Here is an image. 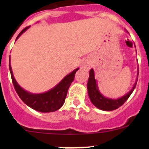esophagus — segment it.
I'll return each instance as SVG.
<instances>
[{
    "label": "esophagus",
    "mask_w": 149,
    "mask_h": 149,
    "mask_svg": "<svg viewBox=\"0 0 149 149\" xmlns=\"http://www.w3.org/2000/svg\"><path fill=\"white\" fill-rule=\"evenodd\" d=\"M84 67L85 68L88 69L90 68V64L88 63H84Z\"/></svg>",
    "instance_id": "34e87169"
}]
</instances>
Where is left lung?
Segmentation results:
<instances>
[{"mask_svg": "<svg viewBox=\"0 0 149 149\" xmlns=\"http://www.w3.org/2000/svg\"><path fill=\"white\" fill-rule=\"evenodd\" d=\"M138 76H139V70H138ZM137 81L138 79H136V81L134 86H133V88L123 97L119 99H117V100L107 98V97H104L102 94L100 93L97 81H96L95 77H94V71L93 69H91L89 71V78H88V84H87L88 94V96H89L90 100L96 107L102 109V110H115V109L121 107L123 104L125 102L126 100L129 98V97L131 95L132 92L133 91L134 88H136Z\"/></svg>", "mask_w": 149, "mask_h": 149, "instance_id": "8db88e82", "label": "left lung"}]
</instances>
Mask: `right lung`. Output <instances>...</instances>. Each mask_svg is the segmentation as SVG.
Here are the masks:
<instances>
[{"label": "right lung", "instance_id": "right-lung-1", "mask_svg": "<svg viewBox=\"0 0 149 149\" xmlns=\"http://www.w3.org/2000/svg\"><path fill=\"white\" fill-rule=\"evenodd\" d=\"M29 27V26L24 29L17 36L16 40ZM9 69L13 86L21 100L29 107L34 109V110L41 112H51L58 110L63 105L69 86L74 80L75 74L79 68L75 69L73 71H72L71 73L67 75L65 78H63V79L54 88H52L49 91H47V92L42 93V94H31V93L25 91L18 84L13 75L10 61Z\"/></svg>", "mask_w": 149, "mask_h": 149}]
</instances>
